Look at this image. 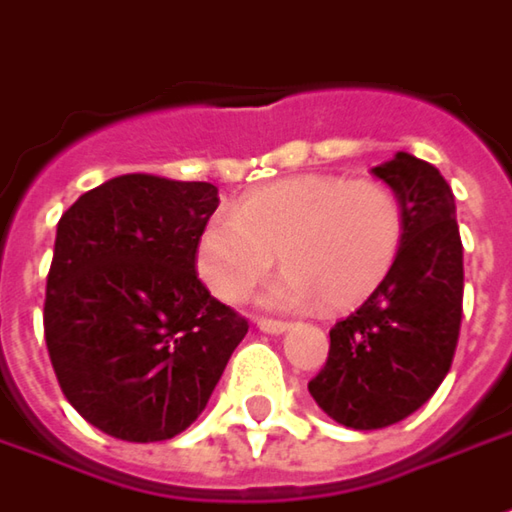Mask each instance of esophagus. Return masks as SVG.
Returning <instances> with one entry per match:
<instances>
[{
	"instance_id": "esophagus-1",
	"label": "esophagus",
	"mask_w": 512,
	"mask_h": 512,
	"mask_svg": "<svg viewBox=\"0 0 512 512\" xmlns=\"http://www.w3.org/2000/svg\"><path fill=\"white\" fill-rule=\"evenodd\" d=\"M257 328L263 331V334H286L289 331V323H280V320H257Z\"/></svg>"
}]
</instances>
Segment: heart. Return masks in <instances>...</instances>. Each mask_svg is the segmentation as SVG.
Instances as JSON below:
<instances>
[{
    "mask_svg": "<svg viewBox=\"0 0 512 512\" xmlns=\"http://www.w3.org/2000/svg\"><path fill=\"white\" fill-rule=\"evenodd\" d=\"M405 212L379 181L294 175L255 189L201 229L195 269L223 303L255 289L280 252L286 272L266 291L274 309H351L385 283L402 252Z\"/></svg>",
    "mask_w": 512,
    "mask_h": 512,
    "instance_id": "heart-1",
    "label": "heart"
}]
</instances>
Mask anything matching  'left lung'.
<instances>
[{
  "instance_id": "1",
  "label": "left lung",
  "mask_w": 512,
  "mask_h": 512,
  "mask_svg": "<svg viewBox=\"0 0 512 512\" xmlns=\"http://www.w3.org/2000/svg\"><path fill=\"white\" fill-rule=\"evenodd\" d=\"M405 212L402 252L385 283L331 328L323 371L309 394L334 422L377 431L419 411L453 362L462 323V238L442 172L397 152L371 169Z\"/></svg>"
}]
</instances>
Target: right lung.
<instances>
[{"mask_svg":"<svg viewBox=\"0 0 512 512\" xmlns=\"http://www.w3.org/2000/svg\"><path fill=\"white\" fill-rule=\"evenodd\" d=\"M218 186L130 172L84 192L56 226L45 340L64 397L124 442L186 431L246 320L195 274Z\"/></svg>","mask_w":512,"mask_h":512,"instance_id":"right-lung-1","label":"right lung"}]
</instances>
